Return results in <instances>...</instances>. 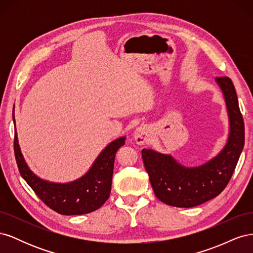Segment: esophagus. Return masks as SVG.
Listing matches in <instances>:
<instances>
[{
	"label": "esophagus",
	"mask_w": 253,
	"mask_h": 253,
	"mask_svg": "<svg viewBox=\"0 0 253 253\" xmlns=\"http://www.w3.org/2000/svg\"><path fill=\"white\" fill-rule=\"evenodd\" d=\"M150 131L147 126H141L137 127L134 132V139L137 144H144L149 140Z\"/></svg>",
	"instance_id": "esophagus-1"
}]
</instances>
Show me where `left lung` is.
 Returning a JSON list of instances; mask_svg holds the SVG:
<instances>
[{
    "label": "left lung",
    "mask_w": 253,
    "mask_h": 253,
    "mask_svg": "<svg viewBox=\"0 0 253 253\" xmlns=\"http://www.w3.org/2000/svg\"><path fill=\"white\" fill-rule=\"evenodd\" d=\"M215 82L223 93L228 118L229 135L226 144L216 156L204 165L186 167L172 155L152 149L141 151L154 193L163 203L191 208L216 197L230 180L245 143V126L233 83L228 77Z\"/></svg>",
    "instance_id": "left-lung-1"
}]
</instances>
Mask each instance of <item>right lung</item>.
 <instances>
[{
    "label": "right lung",
    "mask_w": 253,
    "mask_h": 253,
    "mask_svg": "<svg viewBox=\"0 0 253 253\" xmlns=\"http://www.w3.org/2000/svg\"><path fill=\"white\" fill-rule=\"evenodd\" d=\"M13 124L16 127L14 115ZM125 142V136L113 140L101 151L85 174L65 183L42 179L30 170L22 155L17 131L14 132V155L21 176L45 205L63 215H80L99 209L108 201L115 155Z\"/></svg>",
    "instance_id": "obj_1"
}]
</instances>
